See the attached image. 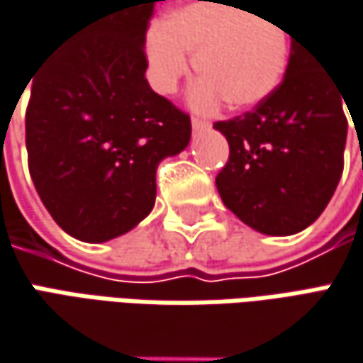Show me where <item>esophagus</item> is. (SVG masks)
Masks as SVG:
<instances>
[{"label":"esophagus","instance_id":"1","mask_svg":"<svg viewBox=\"0 0 363 363\" xmlns=\"http://www.w3.org/2000/svg\"><path fill=\"white\" fill-rule=\"evenodd\" d=\"M193 132H205V130H209L211 128V123L209 121H205V119L201 118H193Z\"/></svg>","mask_w":363,"mask_h":363}]
</instances>
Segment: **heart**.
Segmentation results:
<instances>
[{"mask_svg": "<svg viewBox=\"0 0 363 363\" xmlns=\"http://www.w3.org/2000/svg\"><path fill=\"white\" fill-rule=\"evenodd\" d=\"M195 55L203 77L191 103L209 111L228 101L231 109H254L284 79L291 56L286 28L266 13H247L225 1H191L170 9L162 26L146 34V60L152 87L174 93Z\"/></svg>", "mask_w": 363, "mask_h": 363, "instance_id": "1", "label": "heart"}]
</instances>
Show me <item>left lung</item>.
I'll list each match as a JSON object with an SVG mask.
<instances>
[{"label":"left lung","instance_id":"1","mask_svg":"<svg viewBox=\"0 0 363 363\" xmlns=\"http://www.w3.org/2000/svg\"><path fill=\"white\" fill-rule=\"evenodd\" d=\"M321 69L319 58L291 36L289 67L274 93L254 111L213 123L229 144L228 164L215 179L221 201L266 235L308 228L343 172L345 97Z\"/></svg>","mask_w":363,"mask_h":363}]
</instances>
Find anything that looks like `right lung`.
Listing matches in <instances>:
<instances>
[{"mask_svg": "<svg viewBox=\"0 0 363 363\" xmlns=\"http://www.w3.org/2000/svg\"><path fill=\"white\" fill-rule=\"evenodd\" d=\"M156 1L166 0H113L62 40L32 81L30 177L52 219L81 242L134 229L154 207L160 160L191 140V118L146 79Z\"/></svg>", "mask_w": 363, "mask_h": 363, "instance_id": "obj_1", "label": "right lung"}]
</instances>
